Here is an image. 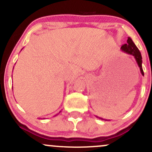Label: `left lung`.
Returning <instances> with one entry per match:
<instances>
[{
	"label": "left lung",
	"instance_id": "obj_1",
	"mask_svg": "<svg viewBox=\"0 0 152 152\" xmlns=\"http://www.w3.org/2000/svg\"><path fill=\"white\" fill-rule=\"evenodd\" d=\"M121 50L122 51L125 52V53L130 54V55H133L134 57H135L136 62L137 63L138 66L140 67V72H141V74L142 76H144V72L142 69V55L141 53L139 50V49L137 48V46L135 45V44L133 43V41H132V39L130 37H128L127 40V43L124 44L121 46ZM100 119H102V118H99ZM107 121V120H105Z\"/></svg>",
	"mask_w": 152,
	"mask_h": 152
}]
</instances>
